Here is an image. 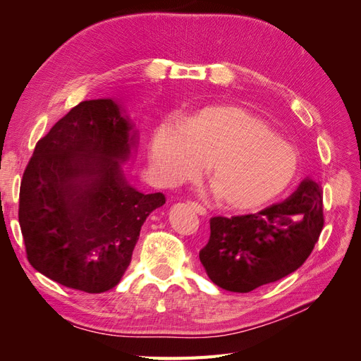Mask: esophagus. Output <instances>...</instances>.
Listing matches in <instances>:
<instances>
[{"label":"esophagus","mask_w":361,"mask_h":361,"mask_svg":"<svg viewBox=\"0 0 361 361\" xmlns=\"http://www.w3.org/2000/svg\"><path fill=\"white\" fill-rule=\"evenodd\" d=\"M188 204H190V206L192 207V209H194L195 212H197L199 215H206V207L202 206L200 203H197V202H190Z\"/></svg>","instance_id":"1"}]
</instances>
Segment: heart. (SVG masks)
<instances>
[{"label": "heart", "instance_id": "1", "mask_svg": "<svg viewBox=\"0 0 361 361\" xmlns=\"http://www.w3.org/2000/svg\"><path fill=\"white\" fill-rule=\"evenodd\" d=\"M150 164L167 185L190 180L206 164L216 200L245 209L279 194L293 178L298 152L256 114L236 105H211L159 123Z\"/></svg>", "mask_w": 361, "mask_h": 361}]
</instances>
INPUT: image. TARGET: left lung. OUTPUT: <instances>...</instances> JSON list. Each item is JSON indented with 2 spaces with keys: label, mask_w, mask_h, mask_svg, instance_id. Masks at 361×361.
I'll list each match as a JSON object with an SVG mask.
<instances>
[{
  "label": "left lung",
  "mask_w": 361,
  "mask_h": 361,
  "mask_svg": "<svg viewBox=\"0 0 361 361\" xmlns=\"http://www.w3.org/2000/svg\"><path fill=\"white\" fill-rule=\"evenodd\" d=\"M322 227L321 185L305 178L286 200L256 214L211 218L200 262L216 286L245 293L297 271Z\"/></svg>",
  "instance_id": "1"
}]
</instances>
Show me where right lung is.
<instances>
[{
    "mask_svg": "<svg viewBox=\"0 0 361 361\" xmlns=\"http://www.w3.org/2000/svg\"><path fill=\"white\" fill-rule=\"evenodd\" d=\"M137 145L135 125L111 97L73 106L39 140L20 182L19 224L40 274L89 293L122 280L141 226L166 203L125 176Z\"/></svg>",
    "mask_w": 361,
    "mask_h": 361,
    "instance_id": "obj_1",
    "label": "right lung"
}]
</instances>
